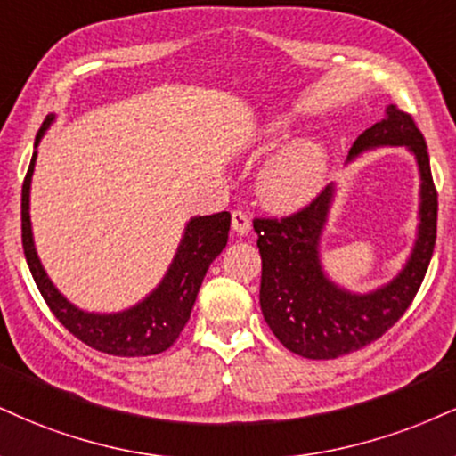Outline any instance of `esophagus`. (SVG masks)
<instances>
[{
  "instance_id": "esophagus-1",
  "label": "esophagus",
  "mask_w": 456,
  "mask_h": 456,
  "mask_svg": "<svg viewBox=\"0 0 456 456\" xmlns=\"http://www.w3.org/2000/svg\"><path fill=\"white\" fill-rule=\"evenodd\" d=\"M232 227L238 235H246L250 232V218L244 210H233L232 214Z\"/></svg>"
}]
</instances>
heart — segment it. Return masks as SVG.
<instances>
[{
	"instance_id": "1",
	"label": "heart",
	"mask_w": 456,
	"mask_h": 456,
	"mask_svg": "<svg viewBox=\"0 0 456 456\" xmlns=\"http://www.w3.org/2000/svg\"><path fill=\"white\" fill-rule=\"evenodd\" d=\"M273 134H281L276 125ZM325 175V152L316 142H295L278 152L263 167L259 193L265 204L278 210H289L308 201L316 193Z\"/></svg>"
}]
</instances>
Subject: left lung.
<instances>
[{
	"mask_svg": "<svg viewBox=\"0 0 456 456\" xmlns=\"http://www.w3.org/2000/svg\"><path fill=\"white\" fill-rule=\"evenodd\" d=\"M376 146H408L419 161L422 180L419 240L408 265L391 284L374 293L353 295L329 282L322 273L318 240L331 204V186L297 212L252 221L261 252L263 318L284 348L305 359H338L385 336L410 308L431 263L437 233V191L425 135L412 114L388 106L387 118L354 140L348 159Z\"/></svg>",
	"mask_w": 456,
	"mask_h": 456,
	"instance_id": "1",
	"label": "left lung"
}]
</instances>
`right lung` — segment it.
<instances>
[{"label":"right lung","mask_w":456,"mask_h":456,"mask_svg":"<svg viewBox=\"0 0 456 456\" xmlns=\"http://www.w3.org/2000/svg\"><path fill=\"white\" fill-rule=\"evenodd\" d=\"M51 120L53 117H48L42 123L36 135V146L40 144ZM34 163L36 152L23 180L20 238H23L27 265H29L31 276H34L48 308L71 336L100 353L112 356H151L167 350L178 339L189 321L208 267L227 244L232 214L218 212L212 216L191 218L166 278L142 304L134 305L131 310L118 312V314H91V312H82L71 305L53 287L36 255L29 221V184Z\"/></svg>","instance_id":"obj_1"}]
</instances>
